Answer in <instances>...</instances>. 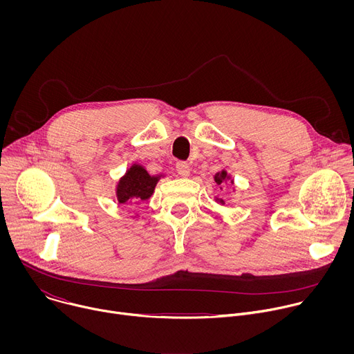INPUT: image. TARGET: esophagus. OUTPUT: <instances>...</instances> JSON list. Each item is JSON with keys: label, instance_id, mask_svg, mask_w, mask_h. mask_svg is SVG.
Returning <instances> with one entry per match:
<instances>
[{"label": "esophagus", "instance_id": "esophagus-1", "mask_svg": "<svg viewBox=\"0 0 354 354\" xmlns=\"http://www.w3.org/2000/svg\"><path fill=\"white\" fill-rule=\"evenodd\" d=\"M176 171H178V174H179L180 176H189V174H190V167H189L186 162L179 161V162H176Z\"/></svg>", "mask_w": 354, "mask_h": 354}]
</instances>
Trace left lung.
Segmentation results:
<instances>
[{"instance_id": "8db88e82", "label": "left lung", "mask_w": 354, "mask_h": 354, "mask_svg": "<svg viewBox=\"0 0 354 354\" xmlns=\"http://www.w3.org/2000/svg\"><path fill=\"white\" fill-rule=\"evenodd\" d=\"M227 179H230V176H228V174H227V171H221V172H217L216 174V176H214V180H216V183L217 185H223L224 183V180H227ZM231 183H234V180H231ZM220 189H223V187H220ZM217 198V197H216ZM221 205H224V200L223 198H217Z\"/></svg>"}]
</instances>
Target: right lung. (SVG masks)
Masks as SVG:
<instances>
[{"label":"right lung","instance_id":"1","mask_svg":"<svg viewBox=\"0 0 354 354\" xmlns=\"http://www.w3.org/2000/svg\"><path fill=\"white\" fill-rule=\"evenodd\" d=\"M162 175L151 176L144 167L134 164L130 169L120 178L116 186V197L122 205H127L130 201L140 203L148 200L154 193V189Z\"/></svg>","mask_w":354,"mask_h":354}]
</instances>
